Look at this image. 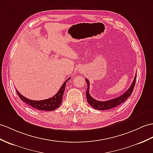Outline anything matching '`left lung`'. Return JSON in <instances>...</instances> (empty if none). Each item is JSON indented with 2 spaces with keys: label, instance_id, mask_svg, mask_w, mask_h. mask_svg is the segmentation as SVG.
Masks as SVG:
<instances>
[{
  "label": "left lung",
  "instance_id": "left-lung-1",
  "mask_svg": "<svg viewBox=\"0 0 153 153\" xmlns=\"http://www.w3.org/2000/svg\"><path fill=\"white\" fill-rule=\"evenodd\" d=\"M136 76L137 74H136L135 77L131 85H130V88L128 89V90H126L123 94L120 97H118L117 98H115L109 100H106V101H99V100H97L92 97L90 94H89V82L87 79H85V82H87L88 85V88L85 94H86V98L88 103L94 108L98 110H110L120 105L121 103L124 102L132 94V91L134 90V85L136 83Z\"/></svg>",
  "mask_w": 153,
  "mask_h": 153
}]
</instances>
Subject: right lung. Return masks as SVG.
<instances>
[{
  "label": "right lung",
  "mask_w": 153,
  "mask_h": 153,
  "mask_svg": "<svg viewBox=\"0 0 153 153\" xmlns=\"http://www.w3.org/2000/svg\"><path fill=\"white\" fill-rule=\"evenodd\" d=\"M70 79V78L65 81V82L62 84V87L59 89V91L53 97L42 100H33L26 98L25 97L22 95L17 89V94L21 100H23L26 104L30 105V106L34 108L39 110H43V111H53L60 106L62 102L63 95L65 91V84L66 82Z\"/></svg>",
  "instance_id": "right-lung-1"
}]
</instances>
